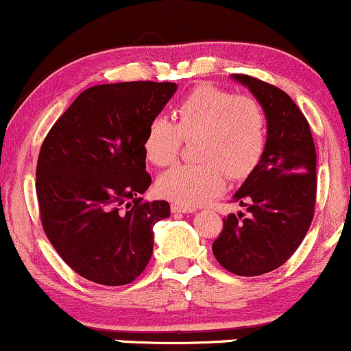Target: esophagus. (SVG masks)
<instances>
[{
    "label": "esophagus",
    "mask_w": 351,
    "mask_h": 351,
    "mask_svg": "<svg viewBox=\"0 0 351 351\" xmlns=\"http://www.w3.org/2000/svg\"><path fill=\"white\" fill-rule=\"evenodd\" d=\"M196 209L191 208V206H184V204H178V203H173L171 204V213H175V215H186V213H195Z\"/></svg>",
    "instance_id": "esophagus-1"
}]
</instances>
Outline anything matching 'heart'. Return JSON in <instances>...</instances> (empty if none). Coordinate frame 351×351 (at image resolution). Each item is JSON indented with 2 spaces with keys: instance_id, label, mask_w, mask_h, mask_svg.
Wrapping results in <instances>:
<instances>
[{
  "instance_id": "b5f03b06",
  "label": "heart",
  "mask_w": 351,
  "mask_h": 351,
  "mask_svg": "<svg viewBox=\"0 0 351 351\" xmlns=\"http://www.w3.org/2000/svg\"><path fill=\"white\" fill-rule=\"evenodd\" d=\"M176 122L155 117L148 123L143 152L155 167L178 160L184 138L199 136L198 165H180L156 180L163 198L184 206H199L223 191L229 178L249 175L265 148L267 122L257 99L228 88L201 86L175 108Z\"/></svg>"
}]
</instances>
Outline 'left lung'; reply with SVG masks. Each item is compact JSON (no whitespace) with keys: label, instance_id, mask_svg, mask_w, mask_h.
Returning <instances> with one entry per match:
<instances>
[{"label":"left lung","instance_id":"1","mask_svg":"<svg viewBox=\"0 0 351 351\" xmlns=\"http://www.w3.org/2000/svg\"><path fill=\"white\" fill-rule=\"evenodd\" d=\"M232 79L263 106L267 142L232 196L247 216L224 217L213 254L226 271L252 277L287 263L307 234L315 213L317 155L307 119L284 90L251 75L232 74Z\"/></svg>","mask_w":351,"mask_h":351}]
</instances>
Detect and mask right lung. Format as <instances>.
<instances>
[{
    "label": "right lung",
    "mask_w": 351,
    "mask_h": 351,
    "mask_svg": "<svg viewBox=\"0 0 351 351\" xmlns=\"http://www.w3.org/2000/svg\"><path fill=\"white\" fill-rule=\"evenodd\" d=\"M176 88L152 80L94 86L44 138L39 216L52 247L84 279L125 285L150 263L153 226L170 216V204L140 198L152 184L143 138Z\"/></svg>",
    "instance_id": "1"
}]
</instances>
